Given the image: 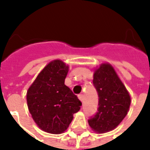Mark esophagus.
<instances>
[{"instance_id":"esophagus-1","label":"esophagus","mask_w":150,"mask_h":150,"mask_svg":"<svg viewBox=\"0 0 150 150\" xmlns=\"http://www.w3.org/2000/svg\"><path fill=\"white\" fill-rule=\"evenodd\" d=\"M78 97H79V100L82 101V102L83 101V95H82V94L79 95Z\"/></svg>"}]
</instances>
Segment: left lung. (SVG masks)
Instances as JSON below:
<instances>
[{"instance_id": "1", "label": "left lung", "mask_w": 150, "mask_h": 150, "mask_svg": "<svg viewBox=\"0 0 150 150\" xmlns=\"http://www.w3.org/2000/svg\"><path fill=\"white\" fill-rule=\"evenodd\" d=\"M93 84L99 96L98 112L88 120L94 132L104 133L115 129L129 110L131 97L115 69L108 62L95 69Z\"/></svg>"}]
</instances>
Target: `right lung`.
<instances>
[{
	"label": "right lung",
	"mask_w": 150,
	"mask_h": 150,
	"mask_svg": "<svg viewBox=\"0 0 150 150\" xmlns=\"http://www.w3.org/2000/svg\"><path fill=\"white\" fill-rule=\"evenodd\" d=\"M68 71V65L54 59L40 71L28 88V109L38 127L44 132H64L74 113L80 109V100L64 84Z\"/></svg>",
	"instance_id": "obj_1"
}]
</instances>
